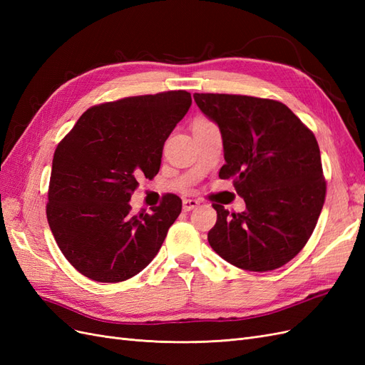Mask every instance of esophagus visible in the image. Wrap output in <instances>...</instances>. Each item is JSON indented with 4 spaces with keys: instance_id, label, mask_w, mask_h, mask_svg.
I'll return each instance as SVG.
<instances>
[{
    "instance_id": "1",
    "label": "esophagus",
    "mask_w": 365,
    "mask_h": 365,
    "mask_svg": "<svg viewBox=\"0 0 365 365\" xmlns=\"http://www.w3.org/2000/svg\"><path fill=\"white\" fill-rule=\"evenodd\" d=\"M197 205H200V201H197V200H184L182 201L184 212H190V210L196 208Z\"/></svg>"
}]
</instances>
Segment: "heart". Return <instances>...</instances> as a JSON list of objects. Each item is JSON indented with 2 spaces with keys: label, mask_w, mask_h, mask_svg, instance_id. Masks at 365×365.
<instances>
[{
  "label": "heart",
  "mask_w": 365,
  "mask_h": 365,
  "mask_svg": "<svg viewBox=\"0 0 365 365\" xmlns=\"http://www.w3.org/2000/svg\"><path fill=\"white\" fill-rule=\"evenodd\" d=\"M193 123H210V120H207V118H204V117H200V118H196Z\"/></svg>",
  "instance_id": "b5f03b06"
}]
</instances>
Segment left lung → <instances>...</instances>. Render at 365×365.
<instances>
[{
  "instance_id": "1",
  "label": "left lung",
  "mask_w": 365,
  "mask_h": 365,
  "mask_svg": "<svg viewBox=\"0 0 365 365\" xmlns=\"http://www.w3.org/2000/svg\"><path fill=\"white\" fill-rule=\"evenodd\" d=\"M201 111L216 121L225 164L245 212L217 213L208 244L235 267L277 269L311 237L326 200L322 155L314 132L279 101L240 94L195 93Z\"/></svg>"
}]
</instances>
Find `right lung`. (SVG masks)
<instances>
[{
    "mask_svg": "<svg viewBox=\"0 0 365 365\" xmlns=\"http://www.w3.org/2000/svg\"><path fill=\"white\" fill-rule=\"evenodd\" d=\"M190 105L182 90L96 105L61 140L47 219L65 259L85 277L125 282L157 256L182 201L164 195L152 215H132L129 201L138 178L158 173L164 141Z\"/></svg>",
    "mask_w": 365,
    "mask_h": 365,
    "instance_id": "add662e5",
    "label": "right lung"
}]
</instances>
